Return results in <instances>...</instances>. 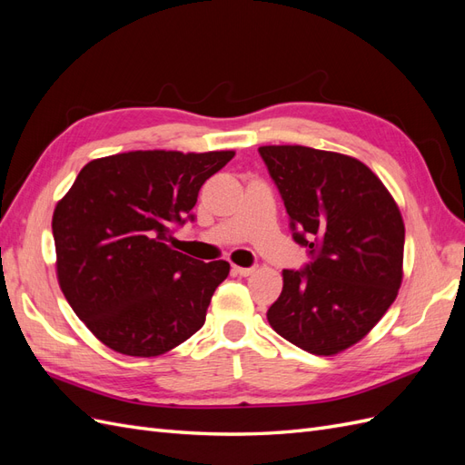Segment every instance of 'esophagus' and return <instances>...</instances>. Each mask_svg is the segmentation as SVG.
Masks as SVG:
<instances>
[{
	"label": "esophagus",
	"mask_w": 465,
	"mask_h": 465,
	"mask_svg": "<svg viewBox=\"0 0 465 465\" xmlns=\"http://www.w3.org/2000/svg\"><path fill=\"white\" fill-rule=\"evenodd\" d=\"M258 270V265H252V267H241V265H234L232 267V272L236 273V275H242V277H248V275H252Z\"/></svg>",
	"instance_id": "34e87169"
}]
</instances>
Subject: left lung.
<instances>
[{"label":"left lung","mask_w":465,"mask_h":465,"mask_svg":"<svg viewBox=\"0 0 465 465\" xmlns=\"http://www.w3.org/2000/svg\"><path fill=\"white\" fill-rule=\"evenodd\" d=\"M308 248L302 270H283L270 326L314 355L355 345L386 314L401 285L405 227L400 209L367 164L302 145L258 149Z\"/></svg>","instance_id":"obj_1"}]
</instances>
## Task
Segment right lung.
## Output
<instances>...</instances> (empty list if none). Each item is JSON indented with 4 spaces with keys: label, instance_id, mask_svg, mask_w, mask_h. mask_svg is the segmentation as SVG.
<instances>
[{
    "label": "right lung",
    "instance_id": "1",
    "mask_svg": "<svg viewBox=\"0 0 465 465\" xmlns=\"http://www.w3.org/2000/svg\"><path fill=\"white\" fill-rule=\"evenodd\" d=\"M234 151H130L81 168L52 217L64 297L106 347L157 357L198 331L224 260L203 263L166 244L193 221L203 182Z\"/></svg>",
    "mask_w": 465,
    "mask_h": 465
}]
</instances>
